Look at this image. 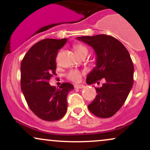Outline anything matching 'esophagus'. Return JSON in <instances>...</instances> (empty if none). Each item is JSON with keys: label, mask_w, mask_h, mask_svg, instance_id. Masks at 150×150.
I'll return each instance as SVG.
<instances>
[{"label": "esophagus", "mask_w": 150, "mask_h": 150, "mask_svg": "<svg viewBox=\"0 0 150 150\" xmlns=\"http://www.w3.org/2000/svg\"><path fill=\"white\" fill-rule=\"evenodd\" d=\"M74 87H75V89H82L83 88V87H85V86L83 85H74Z\"/></svg>", "instance_id": "esophagus-1"}]
</instances>
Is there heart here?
Here are the masks:
<instances>
[{
  "label": "heart",
  "mask_w": 150,
  "mask_h": 150,
  "mask_svg": "<svg viewBox=\"0 0 150 150\" xmlns=\"http://www.w3.org/2000/svg\"><path fill=\"white\" fill-rule=\"evenodd\" d=\"M74 50L75 52L79 57H80L82 55H87L88 53V49L87 48L82 44H77L74 45ZM83 74V72H81L77 70H70L69 73L67 75V77L68 80L73 81L74 82H80L82 79V75Z\"/></svg>",
  "instance_id": "heart-1"
}]
</instances>
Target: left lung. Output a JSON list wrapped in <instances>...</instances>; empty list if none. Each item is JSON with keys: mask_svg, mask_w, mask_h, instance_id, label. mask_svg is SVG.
I'll use <instances>...</instances> for the list:
<instances>
[{"mask_svg": "<svg viewBox=\"0 0 150 150\" xmlns=\"http://www.w3.org/2000/svg\"><path fill=\"white\" fill-rule=\"evenodd\" d=\"M93 48L96 53V66L87 76L88 85L105 82L97 95L88 105L93 114L99 118H109L121 108L133 85L134 66L130 53L116 38L106 34L77 37Z\"/></svg>", "mask_w": 150, "mask_h": 150, "instance_id": "obj_1", "label": "left lung"}]
</instances>
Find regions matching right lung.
<instances>
[{
	"instance_id": "1",
	"label": "right lung",
	"mask_w": 150,
	"mask_h": 150,
	"mask_svg": "<svg viewBox=\"0 0 150 150\" xmlns=\"http://www.w3.org/2000/svg\"><path fill=\"white\" fill-rule=\"evenodd\" d=\"M67 39H46L37 42L27 51L20 66L22 92L29 107L36 116L46 121H54L67 111V96L73 89L65 82L56 89L49 81L56 75V58L58 50Z\"/></svg>"
}]
</instances>
